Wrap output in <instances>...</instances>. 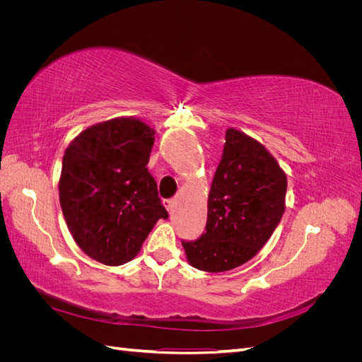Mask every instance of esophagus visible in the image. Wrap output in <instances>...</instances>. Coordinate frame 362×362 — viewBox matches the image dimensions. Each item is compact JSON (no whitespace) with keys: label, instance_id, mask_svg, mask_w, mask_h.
<instances>
[{"label":"esophagus","instance_id":"esophagus-1","mask_svg":"<svg viewBox=\"0 0 362 362\" xmlns=\"http://www.w3.org/2000/svg\"><path fill=\"white\" fill-rule=\"evenodd\" d=\"M164 206L168 208L169 213H172L173 208H175V199H166V201H164Z\"/></svg>","mask_w":362,"mask_h":362}]
</instances>
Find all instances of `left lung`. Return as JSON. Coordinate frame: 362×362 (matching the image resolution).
<instances>
[{
  "instance_id": "8db88e82",
  "label": "left lung",
  "mask_w": 362,
  "mask_h": 362,
  "mask_svg": "<svg viewBox=\"0 0 362 362\" xmlns=\"http://www.w3.org/2000/svg\"><path fill=\"white\" fill-rule=\"evenodd\" d=\"M286 193L287 177L269 151L229 128L208 196L205 233L181 240L190 264L216 273L254 258L281 222Z\"/></svg>"
}]
</instances>
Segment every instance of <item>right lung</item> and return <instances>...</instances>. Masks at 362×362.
Wrapping results in <instances>:
<instances>
[{"instance_id":"right-lung-1","label":"right lung","mask_w":362,"mask_h":362,"mask_svg":"<svg viewBox=\"0 0 362 362\" xmlns=\"http://www.w3.org/2000/svg\"><path fill=\"white\" fill-rule=\"evenodd\" d=\"M154 129L119 117L84 129L62 161L60 205L84 254L107 266L133 259L158 218L169 214L146 164Z\"/></svg>"}]
</instances>
